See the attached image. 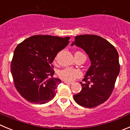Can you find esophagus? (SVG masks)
Instances as JSON below:
<instances>
[{"mask_svg":"<svg viewBox=\"0 0 130 130\" xmlns=\"http://www.w3.org/2000/svg\"><path fill=\"white\" fill-rule=\"evenodd\" d=\"M64 83H65V84H67V85H71V84H72V82H65V81H64Z\"/></svg>","mask_w":130,"mask_h":130,"instance_id":"obj_1","label":"esophagus"}]
</instances>
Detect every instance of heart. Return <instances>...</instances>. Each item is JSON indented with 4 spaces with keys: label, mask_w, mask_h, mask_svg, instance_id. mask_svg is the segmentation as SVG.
<instances>
[{
    "label": "heart",
    "mask_w": 130,
    "mask_h": 130,
    "mask_svg": "<svg viewBox=\"0 0 130 130\" xmlns=\"http://www.w3.org/2000/svg\"><path fill=\"white\" fill-rule=\"evenodd\" d=\"M76 53H82L77 52ZM58 75L61 79L65 82H72L76 79L82 76V72L77 69L71 67H67L58 71Z\"/></svg>",
    "instance_id": "obj_1"
}]
</instances>
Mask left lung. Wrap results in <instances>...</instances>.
I'll return each mask as SVG.
<instances>
[{
	"instance_id": "1",
	"label": "left lung",
	"mask_w": 130,
	"mask_h": 130,
	"mask_svg": "<svg viewBox=\"0 0 130 130\" xmlns=\"http://www.w3.org/2000/svg\"><path fill=\"white\" fill-rule=\"evenodd\" d=\"M82 48L88 55L90 67L83 81L82 91L74 95L78 105L94 108L103 103L110 96L120 72L119 54L109 42L97 35L75 37L71 46Z\"/></svg>"
}]
</instances>
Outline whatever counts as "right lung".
<instances>
[{
  "instance_id": "add662e5",
  "label": "right lung",
  "mask_w": 130,
  "mask_h": 130,
  "mask_svg": "<svg viewBox=\"0 0 130 130\" xmlns=\"http://www.w3.org/2000/svg\"><path fill=\"white\" fill-rule=\"evenodd\" d=\"M70 37L35 35L24 40L14 51L11 72L17 90L30 103L45 104L55 97L61 81L53 77L51 65L69 43Z\"/></svg>"
}]
</instances>
